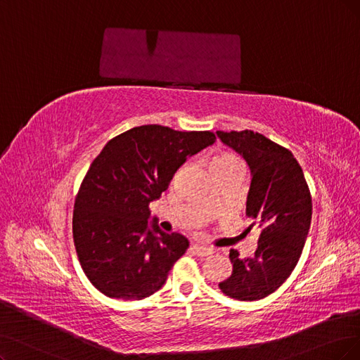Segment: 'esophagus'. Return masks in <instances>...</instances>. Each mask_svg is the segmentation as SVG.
<instances>
[{"instance_id": "34e87169", "label": "esophagus", "mask_w": 360, "mask_h": 360, "mask_svg": "<svg viewBox=\"0 0 360 360\" xmlns=\"http://www.w3.org/2000/svg\"><path fill=\"white\" fill-rule=\"evenodd\" d=\"M191 252L194 255L197 257H207L212 254V250L207 249V248H203V246H198V245H193L191 246Z\"/></svg>"}]
</instances>
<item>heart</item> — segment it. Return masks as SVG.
<instances>
[{
	"instance_id": "heart-1",
	"label": "heart",
	"mask_w": 360,
	"mask_h": 360,
	"mask_svg": "<svg viewBox=\"0 0 360 360\" xmlns=\"http://www.w3.org/2000/svg\"><path fill=\"white\" fill-rule=\"evenodd\" d=\"M210 170H238L243 173L245 163L234 153H221L214 158V162L210 165Z\"/></svg>"
}]
</instances>
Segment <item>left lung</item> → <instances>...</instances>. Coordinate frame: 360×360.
Returning <instances> with one entry per match:
<instances>
[{"mask_svg": "<svg viewBox=\"0 0 360 360\" xmlns=\"http://www.w3.org/2000/svg\"><path fill=\"white\" fill-rule=\"evenodd\" d=\"M217 135L250 167L248 231L259 230L254 257L240 258L238 250H230L233 271L219 288L230 298L257 301L294 271L310 230L311 194L300 163L285 146L254 130H218Z\"/></svg>", "mask_w": 360, "mask_h": 360, "instance_id": "1", "label": "left lung"}]
</instances>
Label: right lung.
I'll return each mask as SVG.
<instances>
[{
    "label": "right lung",
    "instance_id": "right-lung-1",
    "mask_svg": "<svg viewBox=\"0 0 360 360\" xmlns=\"http://www.w3.org/2000/svg\"><path fill=\"white\" fill-rule=\"evenodd\" d=\"M215 139L209 130L145 124L120 133L93 160L75 197L72 237L79 265L103 295L135 301L165 285L190 243L155 222L150 230V203L185 160Z\"/></svg>",
    "mask_w": 360,
    "mask_h": 360
}]
</instances>
